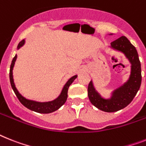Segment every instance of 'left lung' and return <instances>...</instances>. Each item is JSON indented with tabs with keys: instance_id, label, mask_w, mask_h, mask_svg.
I'll list each match as a JSON object with an SVG mask.
<instances>
[{
	"instance_id": "obj_1",
	"label": "left lung",
	"mask_w": 146,
	"mask_h": 146,
	"mask_svg": "<svg viewBox=\"0 0 146 146\" xmlns=\"http://www.w3.org/2000/svg\"><path fill=\"white\" fill-rule=\"evenodd\" d=\"M111 46L125 55L131 64V72L128 82L113 92L112 96L109 100L102 97L96 91L92 82H90L88 95L90 102L98 109L105 112H115L129 105L139 90L142 81L141 64L135 46L131 44L125 36L112 41Z\"/></svg>"
}]
</instances>
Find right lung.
Here are the masks:
<instances>
[{
  "instance_id": "obj_1",
  "label": "right lung",
  "mask_w": 146,
  "mask_h": 146,
  "mask_svg": "<svg viewBox=\"0 0 146 146\" xmlns=\"http://www.w3.org/2000/svg\"><path fill=\"white\" fill-rule=\"evenodd\" d=\"M24 40L21 41L18 45V49H19L21 46H22L24 44ZM17 55H15L14 58H13V61H12V64L10 66V70H9V79H10L11 86L13 90H14L15 94L18 97V100L20 101L22 105L25 106L26 108H27L28 109L31 110V111H35V112L41 113H52L53 111L58 110L61 106L65 103L66 100L67 99V91H68V88H69L70 85L75 80V79L77 77V76H74L71 77L69 80L67 81V82L66 83L65 85L64 86L63 90H62V93L60 94V96H58L56 100H53L51 102H38L32 101V100H27L24 96H22L18 90L16 89L15 86L14 81H13V69L14 67L15 62L16 61Z\"/></svg>"
}]
</instances>
